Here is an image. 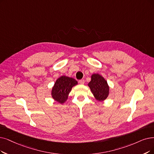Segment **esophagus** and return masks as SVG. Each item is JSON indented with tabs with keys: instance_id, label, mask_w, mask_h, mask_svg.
<instances>
[{
	"instance_id": "esophagus-1",
	"label": "esophagus",
	"mask_w": 154,
	"mask_h": 154,
	"mask_svg": "<svg viewBox=\"0 0 154 154\" xmlns=\"http://www.w3.org/2000/svg\"><path fill=\"white\" fill-rule=\"evenodd\" d=\"M79 83L80 84H84L85 83V79H80V80L79 81Z\"/></svg>"
}]
</instances>
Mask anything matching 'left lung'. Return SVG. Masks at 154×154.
Listing matches in <instances>:
<instances>
[{
    "label": "left lung",
    "instance_id": "1",
    "mask_svg": "<svg viewBox=\"0 0 154 154\" xmlns=\"http://www.w3.org/2000/svg\"><path fill=\"white\" fill-rule=\"evenodd\" d=\"M89 87L97 100H106L109 95V88L106 80L98 74H94L88 83Z\"/></svg>",
    "mask_w": 154,
    "mask_h": 154
}]
</instances>
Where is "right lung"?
Listing matches in <instances>:
<instances>
[{
  "label": "right lung",
  "mask_w": 154,
  "mask_h": 154,
  "mask_svg": "<svg viewBox=\"0 0 154 154\" xmlns=\"http://www.w3.org/2000/svg\"><path fill=\"white\" fill-rule=\"evenodd\" d=\"M78 84L74 78L62 76L57 79L52 90V96L55 100L61 103L67 99L72 87Z\"/></svg>",
  "instance_id": "right-lung-1"
}]
</instances>
